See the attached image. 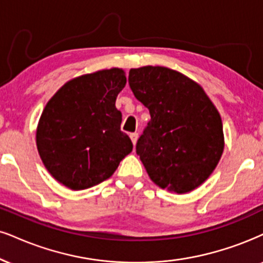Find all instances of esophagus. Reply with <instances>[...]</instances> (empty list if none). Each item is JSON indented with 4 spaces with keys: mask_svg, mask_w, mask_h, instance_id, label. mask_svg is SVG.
I'll use <instances>...</instances> for the list:
<instances>
[{
    "mask_svg": "<svg viewBox=\"0 0 263 263\" xmlns=\"http://www.w3.org/2000/svg\"><path fill=\"white\" fill-rule=\"evenodd\" d=\"M130 139L133 141V144H137V140H138V133H132L130 134Z\"/></svg>",
    "mask_w": 263,
    "mask_h": 263,
    "instance_id": "1",
    "label": "esophagus"
}]
</instances>
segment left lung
I'll return each mask as SVG.
<instances>
[{
  "mask_svg": "<svg viewBox=\"0 0 263 263\" xmlns=\"http://www.w3.org/2000/svg\"><path fill=\"white\" fill-rule=\"evenodd\" d=\"M129 85L151 121L137 144L150 179L171 193L186 194L205 183L221 160V115L202 86L160 66L133 68Z\"/></svg>",
  "mask_w": 263,
  "mask_h": 263,
  "instance_id": "obj_1",
  "label": "left lung"
}]
</instances>
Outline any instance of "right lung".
<instances>
[{"mask_svg":"<svg viewBox=\"0 0 263 263\" xmlns=\"http://www.w3.org/2000/svg\"><path fill=\"white\" fill-rule=\"evenodd\" d=\"M125 84L121 68L97 70L69 80L48 100L36 147L48 173L64 186L84 190L102 183L133 151L116 108Z\"/></svg>","mask_w":263,"mask_h":263,"instance_id":"right-lung-1","label":"right lung"}]
</instances>
